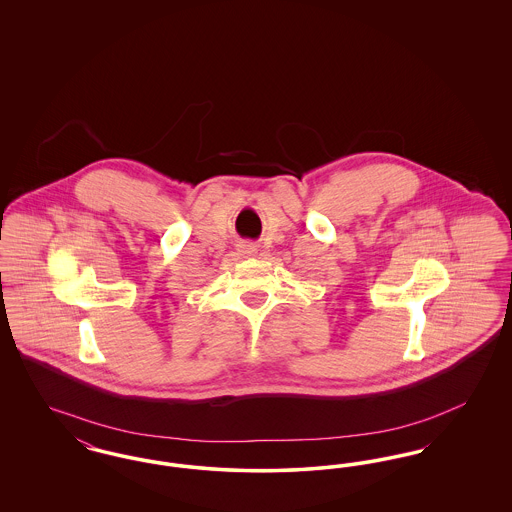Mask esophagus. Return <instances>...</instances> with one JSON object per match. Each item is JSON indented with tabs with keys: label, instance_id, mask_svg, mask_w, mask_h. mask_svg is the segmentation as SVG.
I'll return each mask as SVG.
<instances>
[{
	"label": "esophagus",
	"instance_id": "1",
	"mask_svg": "<svg viewBox=\"0 0 512 512\" xmlns=\"http://www.w3.org/2000/svg\"><path fill=\"white\" fill-rule=\"evenodd\" d=\"M238 249H240L242 255H255V253H257V244H253V242H242V244L238 245Z\"/></svg>",
	"mask_w": 512,
	"mask_h": 512
}]
</instances>
